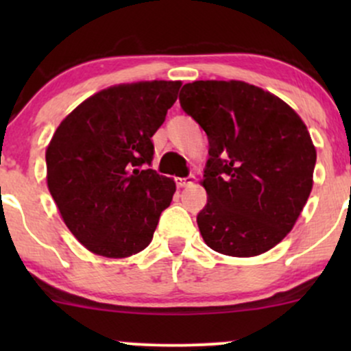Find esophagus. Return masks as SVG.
<instances>
[{
	"label": "esophagus",
	"instance_id": "esophagus-1",
	"mask_svg": "<svg viewBox=\"0 0 351 351\" xmlns=\"http://www.w3.org/2000/svg\"><path fill=\"white\" fill-rule=\"evenodd\" d=\"M195 183H196V176H193V175H189L188 178H180V180H176V184H178L180 189L188 188V186H193V184H195Z\"/></svg>",
	"mask_w": 351,
	"mask_h": 351
}]
</instances>
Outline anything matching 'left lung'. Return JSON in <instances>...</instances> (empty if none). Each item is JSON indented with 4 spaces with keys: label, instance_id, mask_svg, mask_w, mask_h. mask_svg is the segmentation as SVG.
<instances>
[{
    "label": "left lung",
    "instance_id": "8db88e82",
    "mask_svg": "<svg viewBox=\"0 0 351 351\" xmlns=\"http://www.w3.org/2000/svg\"><path fill=\"white\" fill-rule=\"evenodd\" d=\"M181 108L206 132L198 228L213 251L267 252L292 231L313 186L317 150L307 125L284 100L243 80H195Z\"/></svg>",
    "mask_w": 351,
    "mask_h": 351
}]
</instances>
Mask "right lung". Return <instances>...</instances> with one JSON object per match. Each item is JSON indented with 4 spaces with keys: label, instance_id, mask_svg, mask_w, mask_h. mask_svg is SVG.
<instances>
[{
    "label": "right lung",
    "instance_id": "1",
    "mask_svg": "<svg viewBox=\"0 0 351 351\" xmlns=\"http://www.w3.org/2000/svg\"><path fill=\"white\" fill-rule=\"evenodd\" d=\"M181 80L119 84L79 104L46 148L47 188L64 224L87 251L123 259L143 251L175 181L148 168L152 136Z\"/></svg>",
    "mask_w": 351,
    "mask_h": 351
}]
</instances>
